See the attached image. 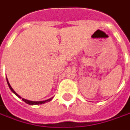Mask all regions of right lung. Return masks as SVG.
Instances as JSON below:
<instances>
[{
    "label": "right lung",
    "mask_w": 130,
    "mask_h": 130,
    "mask_svg": "<svg viewBox=\"0 0 130 130\" xmlns=\"http://www.w3.org/2000/svg\"><path fill=\"white\" fill-rule=\"evenodd\" d=\"M6 80H7V83H8V87H9V88H10V89L11 90V91L13 93V94H15V95L18 96V98H20V99H22V100L23 101V102H25L26 103L28 104H30V105H37V104H44L46 103V102H50L52 99H53V97H51V98H50V99H48V100H44V101H39V102H34V101H30V100H26V99H23V98H22L21 96H19L15 92V91L13 89V88L11 87V86L10 85V84H9V82H8V79L6 78Z\"/></svg>",
    "instance_id": "right-lung-1"
}]
</instances>
